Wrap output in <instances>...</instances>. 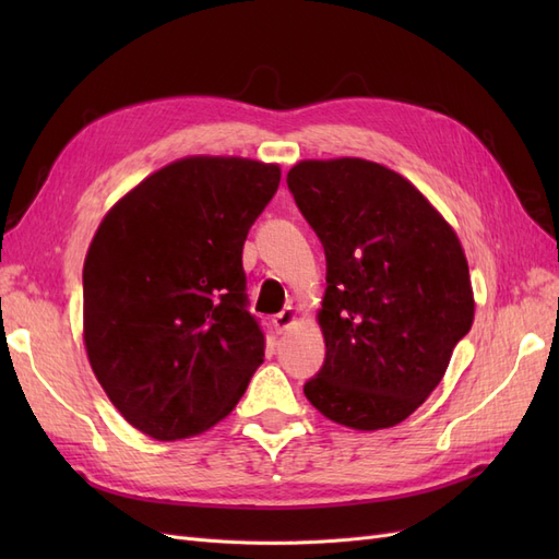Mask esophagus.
<instances>
[{
    "instance_id": "obj_1",
    "label": "esophagus",
    "mask_w": 559,
    "mask_h": 559,
    "mask_svg": "<svg viewBox=\"0 0 559 559\" xmlns=\"http://www.w3.org/2000/svg\"><path fill=\"white\" fill-rule=\"evenodd\" d=\"M296 321H298V310L294 306H286L280 314L273 317V326L277 333H284V331H289Z\"/></svg>"
}]
</instances>
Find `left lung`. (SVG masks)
Returning a JSON list of instances; mask_svg holds the SVG:
<instances>
[{
	"label": "left lung",
	"instance_id": "obj_1",
	"mask_svg": "<svg viewBox=\"0 0 559 559\" xmlns=\"http://www.w3.org/2000/svg\"><path fill=\"white\" fill-rule=\"evenodd\" d=\"M326 253L314 408L357 431L396 427L443 380L476 300L454 228L415 186L364 158L300 160L286 175Z\"/></svg>",
	"mask_w": 559,
	"mask_h": 559
}]
</instances>
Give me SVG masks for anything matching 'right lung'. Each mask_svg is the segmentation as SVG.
Instances as JSON below:
<instances>
[{
  "label": "right lung",
  "instance_id": "1",
  "mask_svg": "<svg viewBox=\"0 0 559 559\" xmlns=\"http://www.w3.org/2000/svg\"><path fill=\"white\" fill-rule=\"evenodd\" d=\"M277 163L186 156L105 214L83 263V345L128 425L156 441L212 429L263 364L242 247Z\"/></svg>",
  "mask_w": 559,
  "mask_h": 559
}]
</instances>
